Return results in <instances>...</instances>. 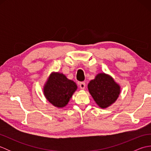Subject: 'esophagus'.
Segmentation results:
<instances>
[{"label":"esophagus","instance_id":"obj_1","mask_svg":"<svg viewBox=\"0 0 151 151\" xmlns=\"http://www.w3.org/2000/svg\"><path fill=\"white\" fill-rule=\"evenodd\" d=\"M79 86H80V88H81V89H84L85 88H86V84H85V82H80V83H79Z\"/></svg>","mask_w":151,"mask_h":151}]
</instances>
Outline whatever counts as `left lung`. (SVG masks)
<instances>
[{"label":"left lung","instance_id":"left-lung-1","mask_svg":"<svg viewBox=\"0 0 151 151\" xmlns=\"http://www.w3.org/2000/svg\"><path fill=\"white\" fill-rule=\"evenodd\" d=\"M89 93L96 104L101 108H106L116 101L121 93V87L110 75L99 73L88 85Z\"/></svg>","mask_w":151,"mask_h":151}]
</instances>
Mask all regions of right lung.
<instances>
[{"instance_id":"obj_1","label":"right lung","mask_w":151,"mask_h":151,"mask_svg":"<svg viewBox=\"0 0 151 151\" xmlns=\"http://www.w3.org/2000/svg\"><path fill=\"white\" fill-rule=\"evenodd\" d=\"M76 89L75 82L63 73L52 72L43 86V94L54 106L62 108L67 105Z\"/></svg>"}]
</instances>
